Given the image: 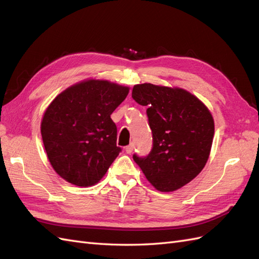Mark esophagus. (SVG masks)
Wrapping results in <instances>:
<instances>
[{
  "label": "esophagus",
  "instance_id": "1",
  "mask_svg": "<svg viewBox=\"0 0 259 259\" xmlns=\"http://www.w3.org/2000/svg\"><path fill=\"white\" fill-rule=\"evenodd\" d=\"M133 150H134V144H131L127 147H125V152H126L127 154L132 153Z\"/></svg>",
  "mask_w": 259,
  "mask_h": 259
}]
</instances>
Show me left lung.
Wrapping results in <instances>:
<instances>
[{"label": "left lung", "instance_id": "left-lung-1", "mask_svg": "<svg viewBox=\"0 0 259 259\" xmlns=\"http://www.w3.org/2000/svg\"><path fill=\"white\" fill-rule=\"evenodd\" d=\"M132 97L148 107L153 139L150 154L133 159L156 190L176 191L205 166L215 131L213 115L197 96L180 88L136 84Z\"/></svg>", "mask_w": 259, "mask_h": 259}]
</instances>
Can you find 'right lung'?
Returning a JSON list of instances; mask_svg holds the SVG:
<instances>
[{
    "instance_id": "1",
    "label": "right lung",
    "mask_w": 259,
    "mask_h": 259,
    "mask_svg": "<svg viewBox=\"0 0 259 259\" xmlns=\"http://www.w3.org/2000/svg\"><path fill=\"white\" fill-rule=\"evenodd\" d=\"M128 86L88 79L62 91L44 111L41 135L54 170L77 187L99 183L121 149L111 113Z\"/></svg>"
}]
</instances>
